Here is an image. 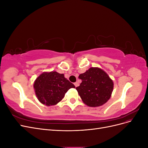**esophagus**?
<instances>
[{"label": "esophagus", "instance_id": "34e87169", "mask_svg": "<svg viewBox=\"0 0 148 148\" xmlns=\"http://www.w3.org/2000/svg\"><path fill=\"white\" fill-rule=\"evenodd\" d=\"M74 84H75V87H77L78 86H79V84L77 83V82H75V83H74Z\"/></svg>", "mask_w": 148, "mask_h": 148}]
</instances>
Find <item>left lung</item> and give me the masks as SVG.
Returning a JSON list of instances; mask_svg holds the SVG:
<instances>
[{
    "label": "left lung",
    "instance_id": "1",
    "mask_svg": "<svg viewBox=\"0 0 148 148\" xmlns=\"http://www.w3.org/2000/svg\"><path fill=\"white\" fill-rule=\"evenodd\" d=\"M82 79L76 88L84 104L89 107L101 106L110 99L114 89V82L107 73L98 67H91L80 74Z\"/></svg>",
    "mask_w": 148,
    "mask_h": 148
}]
</instances>
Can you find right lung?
Returning <instances> with one entry per match:
<instances>
[{"instance_id":"obj_1","label":"right lung","mask_w":148,"mask_h":148,"mask_svg":"<svg viewBox=\"0 0 148 148\" xmlns=\"http://www.w3.org/2000/svg\"><path fill=\"white\" fill-rule=\"evenodd\" d=\"M33 86L39 101L47 106L56 105L69 89L75 88L64 74L53 71L41 73L36 79Z\"/></svg>"}]
</instances>
